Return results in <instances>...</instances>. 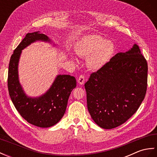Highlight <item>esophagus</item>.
Segmentation results:
<instances>
[{
	"instance_id": "1",
	"label": "esophagus",
	"mask_w": 157,
	"mask_h": 157,
	"mask_svg": "<svg viewBox=\"0 0 157 157\" xmlns=\"http://www.w3.org/2000/svg\"><path fill=\"white\" fill-rule=\"evenodd\" d=\"M78 81V83L79 84H81V85L84 84V82H85V77H84V75H79Z\"/></svg>"
}]
</instances>
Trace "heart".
<instances>
[{
  "mask_svg": "<svg viewBox=\"0 0 157 157\" xmlns=\"http://www.w3.org/2000/svg\"><path fill=\"white\" fill-rule=\"evenodd\" d=\"M114 50L113 42L98 35L85 36L75 46L77 54L87 58V65L92 70L101 69L108 63Z\"/></svg>",
  "mask_w": 157,
  "mask_h": 157,
  "instance_id": "1",
  "label": "heart"
}]
</instances>
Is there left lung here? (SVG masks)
I'll list each match as a JSON object with an SVG mask.
<instances>
[{
  "label": "left lung",
  "instance_id": "left-lung-1",
  "mask_svg": "<svg viewBox=\"0 0 157 157\" xmlns=\"http://www.w3.org/2000/svg\"><path fill=\"white\" fill-rule=\"evenodd\" d=\"M148 65L139 46L116 54L85 84L88 109L98 126L113 129L137 111L147 90Z\"/></svg>",
  "mask_w": 157,
  "mask_h": 157
}]
</instances>
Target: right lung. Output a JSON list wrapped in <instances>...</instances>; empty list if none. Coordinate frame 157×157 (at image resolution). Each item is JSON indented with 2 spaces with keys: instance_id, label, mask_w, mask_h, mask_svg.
Masks as SVG:
<instances>
[{
  "instance_id": "right-lung-1",
  "label": "right lung",
  "mask_w": 157,
  "mask_h": 157,
  "mask_svg": "<svg viewBox=\"0 0 157 157\" xmlns=\"http://www.w3.org/2000/svg\"><path fill=\"white\" fill-rule=\"evenodd\" d=\"M37 40L51 42L39 32L28 33L13 51L9 65L8 90L13 105L23 119L35 126L49 128L64 115L70 94L76 87V79L69 75H59L44 94L37 98L26 96L19 82L18 63L22 50Z\"/></svg>"
}]
</instances>
